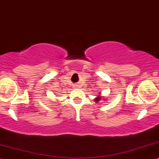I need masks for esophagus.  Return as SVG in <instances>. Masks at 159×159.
<instances>
[{"label": "esophagus", "instance_id": "esophagus-1", "mask_svg": "<svg viewBox=\"0 0 159 159\" xmlns=\"http://www.w3.org/2000/svg\"><path fill=\"white\" fill-rule=\"evenodd\" d=\"M74 88H78L77 85H75V87H74Z\"/></svg>", "mask_w": 159, "mask_h": 159}]
</instances>
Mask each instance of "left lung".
I'll use <instances>...</instances> for the list:
<instances>
[{
    "label": "left lung",
    "instance_id": "1",
    "mask_svg": "<svg viewBox=\"0 0 159 159\" xmlns=\"http://www.w3.org/2000/svg\"><path fill=\"white\" fill-rule=\"evenodd\" d=\"M99 100H100V97H97L95 99V101L97 102H98V101H99Z\"/></svg>",
    "mask_w": 159,
    "mask_h": 159
}]
</instances>
